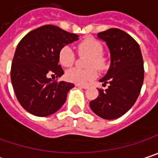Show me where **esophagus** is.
<instances>
[{
	"mask_svg": "<svg viewBox=\"0 0 158 158\" xmlns=\"http://www.w3.org/2000/svg\"><path fill=\"white\" fill-rule=\"evenodd\" d=\"M76 86L79 87V88H81V89H86L89 88L88 85H82V84H76Z\"/></svg>",
	"mask_w": 158,
	"mask_h": 158,
	"instance_id": "1",
	"label": "esophagus"
}]
</instances>
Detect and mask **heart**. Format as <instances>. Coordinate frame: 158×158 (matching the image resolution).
<instances>
[{"label":"heart","mask_w":158,"mask_h":158,"mask_svg":"<svg viewBox=\"0 0 158 158\" xmlns=\"http://www.w3.org/2000/svg\"><path fill=\"white\" fill-rule=\"evenodd\" d=\"M78 52L79 55H87L89 58L87 60L86 66L90 67L86 69H79L77 68L67 70L65 77L70 82L76 84H87L98 77V71L94 68L103 70L106 66V59L102 56L103 46L93 38H87L78 44ZM58 60L60 64L65 68H69L74 64L75 54L69 45L62 46L58 53Z\"/></svg>","instance_id":"obj_1"}]
</instances>
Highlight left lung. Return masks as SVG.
Wrapping results in <instances>:
<instances>
[{"label":"left lung","mask_w":158,"mask_h":158,"mask_svg":"<svg viewBox=\"0 0 158 158\" xmlns=\"http://www.w3.org/2000/svg\"><path fill=\"white\" fill-rule=\"evenodd\" d=\"M110 52V67L100 79L107 89H99L98 97L89 102L94 113L104 119L123 116L135 104L144 80V62L136 40L119 29L98 33Z\"/></svg>","instance_id":"left-lung-1"}]
</instances>
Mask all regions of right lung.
<instances>
[{"label":"right lung","mask_w":158,"mask_h":158,"mask_svg":"<svg viewBox=\"0 0 158 158\" xmlns=\"http://www.w3.org/2000/svg\"><path fill=\"white\" fill-rule=\"evenodd\" d=\"M79 40L54 25H44L30 31L19 42L11 62L10 79L22 107L37 117L58 111L74 84L51 80L64 71L59 64L60 49Z\"/></svg>","instance_id":"1"}]
</instances>
